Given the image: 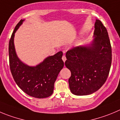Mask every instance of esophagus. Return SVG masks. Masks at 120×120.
I'll return each mask as SVG.
<instances>
[{
	"mask_svg": "<svg viewBox=\"0 0 120 120\" xmlns=\"http://www.w3.org/2000/svg\"><path fill=\"white\" fill-rule=\"evenodd\" d=\"M62 60H63V61H64V62H65L66 60V57L65 56H63V57H62Z\"/></svg>",
	"mask_w": 120,
	"mask_h": 120,
	"instance_id": "obj_1",
	"label": "esophagus"
}]
</instances>
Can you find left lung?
<instances>
[{"label": "left lung", "mask_w": 120, "mask_h": 120, "mask_svg": "<svg viewBox=\"0 0 120 120\" xmlns=\"http://www.w3.org/2000/svg\"><path fill=\"white\" fill-rule=\"evenodd\" d=\"M94 39L66 54L65 66L71 71L69 88L75 95H88L95 92L105 82L112 61L108 34L101 21L96 19Z\"/></svg>", "instance_id": "obj_1"}]
</instances>
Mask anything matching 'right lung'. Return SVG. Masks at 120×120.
Instances as JSON below:
<instances>
[{
  "instance_id": "add662e5",
  "label": "right lung",
  "mask_w": 120,
  "mask_h": 120,
  "mask_svg": "<svg viewBox=\"0 0 120 120\" xmlns=\"http://www.w3.org/2000/svg\"><path fill=\"white\" fill-rule=\"evenodd\" d=\"M21 19L15 28L9 44L10 69L13 79L25 93L32 97L44 98L52 95L54 85L64 66L61 51L47 57L36 66L22 62L16 54L14 44L15 34L24 22Z\"/></svg>"
}]
</instances>
